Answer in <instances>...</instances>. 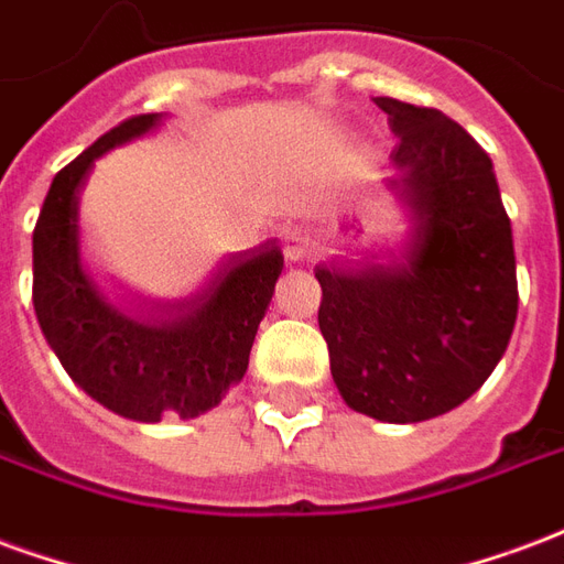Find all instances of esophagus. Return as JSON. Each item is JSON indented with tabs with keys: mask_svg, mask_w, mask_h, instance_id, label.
<instances>
[{
	"mask_svg": "<svg viewBox=\"0 0 564 564\" xmlns=\"http://www.w3.org/2000/svg\"><path fill=\"white\" fill-rule=\"evenodd\" d=\"M282 252H285V261H291V264L306 261V258L315 252V242H312L310 231H306V228H300V225L288 228L285 237H282Z\"/></svg>",
	"mask_w": 564,
	"mask_h": 564,
	"instance_id": "obj_1",
	"label": "esophagus"
}]
</instances>
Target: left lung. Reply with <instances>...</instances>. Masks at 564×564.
I'll use <instances>...</instances> for the list:
<instances>
[{
  "label": "left lung",
  "instance_id": "8db88e82",
  "mask_svg": "<svg viewBox=\"0 0 564 564\" xmlns=\"http://www.w3.org/2000/svg\"><path fill=\"white\" fill-rule=\"evenodd\" d=\"M390 188L412 234L388 264L315 267L318 327L348 409L388 423L451 412L490 378L517 322L511 219L492 162L463 126L435 108L381 96Z\"/></svg>",
  "mask_w": 564,
  "mask_h": 564
}]
</instances>
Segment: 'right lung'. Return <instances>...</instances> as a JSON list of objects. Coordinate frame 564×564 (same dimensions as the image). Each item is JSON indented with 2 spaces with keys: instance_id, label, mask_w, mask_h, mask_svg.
I'll use <instances>...</instances> for the list:
<instances>
[{
  "instance_id": "1",
  "label": "right lung",
  "mask_w": 564,
  "mask_h": 564,
  "mask_svg": "<svg viewBox=\"0 0 564 564\" xmlns=\"http://www.w3.org/2000/svg\"><path fill=\"white\" fill-rule=\"evenodd\" d=\"M162 113L101 134L53 176L32 234V303L41 333L74 384L129 421L197 417L246 376L254 333L273 300L282 252L273 240L231 254L197 294L119 310L80 264V188L96 159L143 138Z\"/></svg>"
}]
</instances>
